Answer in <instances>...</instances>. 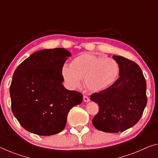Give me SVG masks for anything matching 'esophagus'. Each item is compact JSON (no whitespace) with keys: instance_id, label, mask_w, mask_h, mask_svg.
Here are the masks:
<instances>
[{"instance_id":"1","label":"esophagus","mask_w":158,"mask_h":158,"mask_svg":"<svg viewBox=\"0 0 158 158\" xmlns=\"http://www.w3.org/2000/svg\"><path fill=\"white\" fill-rule=\"evenodd\" d=\"M83 100H84V102H89V101H90V99H89V98L87 96H84V97H83Z\"/></svg>"}]
</instances>
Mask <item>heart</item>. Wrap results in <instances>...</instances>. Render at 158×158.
I'll list each match as a JSON object with an SVG mask.
<instances>
[{"mask_svg": "<svg viewBox=\"0 0 158 158\" xmlns=\"http://www.w3.org/2000/svg\"><path fill=\"white\" fill-rule=\"evenodd\" d=\"M119 70L118 62L112 57L84 53L74 57L70 67L64 65L62 74L72 88L78 87L81 79H84V86L89 90L100 91L116 81Z\"/></svg>", "mask_w": 158, "mask_h": 158, "instance_id": "heart-1", "label": "heart"}]
</instances>
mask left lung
<instances>
[{"label":"left lung","mask_w":158,"mask_h":158,"mask_svg":"<svg viewBox=\"0 0 158 158\" xmlns=\"http://www.w3.org/2000/svg\"><path fill=\"white\" fill-rule=\"evenodd\" d=\"M119 64V77L106 89L91 95L99 106L92 119L95 128L118 133L134 126L147 104L146 83L141 69L134 61L113 56Z\"/></svg>","instance_id":"8db88e82"}]
</instances>
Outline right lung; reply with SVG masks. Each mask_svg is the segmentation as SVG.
Returning a JSON list of instances; mask_svg holds the SVG:
<instances>
[{
	"label": "right lung",
	"mask_w": 158,
	"mask_h": 158,
	"mask_svg": "<svg viewBox=\"0 0 158 158\" xmlns=\"http://www.w3.org/2000/svg\"><path fill=\"white\" fill-rule=\"evenodd\" d=\"M71 53L64 48L45 49L17 67L10 86L12 113L21 126L39 136L64 129L68 112L81 102V93L62 84V69Z\"/></svg>",
	"instance_id": "obj_1"
}]
</instances>
